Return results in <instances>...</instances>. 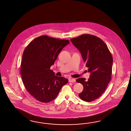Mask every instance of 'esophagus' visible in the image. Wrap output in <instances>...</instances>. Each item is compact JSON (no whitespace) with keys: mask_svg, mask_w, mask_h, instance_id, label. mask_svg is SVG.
Masks as SVG:
<instances>
[{"mask_svg":"<svg viewBox=\"0 0 131 131\" xmlns=\"http://www.w3.org/2000/svg\"><path fill=\"white\" fill-rule=\"evenodd\" d=\"M69 82H71V83H74L75 82V79L74 78H70L69 79Z\"/></svg>","mask_w":131,"mask_h":131,"instance_id":"obj_1","label":"esophagus"}]
</instances>
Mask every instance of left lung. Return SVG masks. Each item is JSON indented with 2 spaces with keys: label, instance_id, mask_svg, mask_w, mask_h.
<instances>
[{
  "label": "left lung",
  "instance_id": "obj_1",
  "mask_svg": "<svg viewBox=\"0 0 131 131\" xmlns=\"http://www.w3.org/2000/svg\"><path fill=\"white\" fill-rule=\"evenodd\" d=\"M70 40L80 52L88 72L91 73L87 81L83 78L76 80L84 86L79 97L83 101L92 102L103 94L111 80L112 54L104 42L92 35H82Z\"/></svg>",
  "mask_w": 131,
  "mask_h": 131
}]
</instances>
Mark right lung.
I'll list each match as a JSON object with an SVG mask.
<instances>
[{
  "label": "right lung",
  "instance_id": "obj_1",
  "mask_svg": "<svg viewBox=\"0 0 131 131\" xmlns=\"http://www.w3.org/2000/svg\"><path fill=\"white\" fill-rule=\"evenodd\" d=\"M69 41L46 35L36 38L23 54L20 73L27 90L37 101L47 103L55 99L68 80L54 75L50 67Z\"/></svg>",
  "mask_w": 131,
  "mask_h": 131
}]
</instances>
